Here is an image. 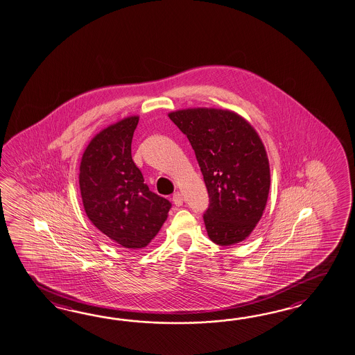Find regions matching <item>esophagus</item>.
<instances>
[{
    "instance_id": "1",
    "label": "esophagus",
    "mask_w": 355,
    "mask_h": 355,
    "mask_svg": "<svg viewBox=\"0 0 355 355\" xmlns=\"http://www.w3.org/2000/svg\"><path fill=\"white\" fill-rule=\"evenodd\" d=\"M172 200H173L174 205H177V207H181L183 204V196H182L181 192H174Z\"/></svg>"
}]
</instances>
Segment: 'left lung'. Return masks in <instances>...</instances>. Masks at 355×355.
<instances>
[{"label": "left lung", "instance_id": "8db88e82", "mask_svg": "<svg viewBox=\"0 0 355 355\" xmlns=\"http://www.w3.org/2000/svg\"><path fill=\"white\" fill-rule=\"evenodd\" d=\"M195 151L209 193L204 223L211 241L228 246L251 234L268 199V157L258 133L234 112L187 109L169 114Z\"/></svg>", "mask_w": 355, "mask_h": 355}]
</instances>
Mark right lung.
<instances>
[{
    "label": "right lung",
    "mask_w": 355,
    "mask_h": 355,
    "mask_svg": "<svg viewBox=\"0 0 355 355\" xmlns=\"http://www.w3.org/2000/svg\"><path fill=\"white\" fill-rule=\"evenodd\" d=\"M139 116L101 130L88 144L79 168V187L89 220L125 249L148 245L172 204L148 190L132 160L130 145Z\"/></svg>",
    "instance_id": "obj_1"
}]
</instances>
